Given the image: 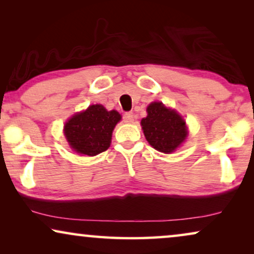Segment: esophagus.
Segmentation results:
<instances>
[{
    "instance_id": "34e87169",
    "label": "esophagus",
    "mask_w": 254,
    "mask_h": 254,
    "mask_svg": "<svg viewBox=\"0 0 254 254\" xmlns=\"http://www.w3.org/2000/svg\"><path fill=\"white\" fill-rule=\"evenodd\" d=\"M124 120H125V123H127V124L134 123V114L131 112L125 113L124 114Z\"/></svg>"
}]
</instances>
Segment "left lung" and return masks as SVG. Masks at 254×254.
<instances>
[{
  "label": "left lung",
  "mask_w": 254,
  "mask_h": 254,
  "mask_svg": "<svg viewBox=\"0 0 254 254\" xmlns=\"http://www.w3.org/2000/svg\"><path fill=\"white\" fill-rule=\"evenodd\" d=\"M147 112V118L141 120L147 141L158 151H175L187 136L185 121L176 111L166 109L159 102L151 103Z\"/></svg>",
  "instance_id": "1"
}]
</instances>
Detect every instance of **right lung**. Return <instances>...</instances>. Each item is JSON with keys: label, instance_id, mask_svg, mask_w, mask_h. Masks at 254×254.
I'll return each mask as SVG.
<instances>
[{"label": "right lung", "instance_id": "obj_1", "mask_svg": "<svg viewBox=\"0 0 254 254\" xmlns=\"http://www.w3.org/2000/svg\"><path fill=\"white\" fill-rule=\"evenodd\" d=\"M120 119L121 116L117 111H106L102 105H91L68 120L64 135L76 152L96 156L109 149L112 131Z\"/></svg>", "mask_w": 254, "mask_h": 254}]
</instances>
